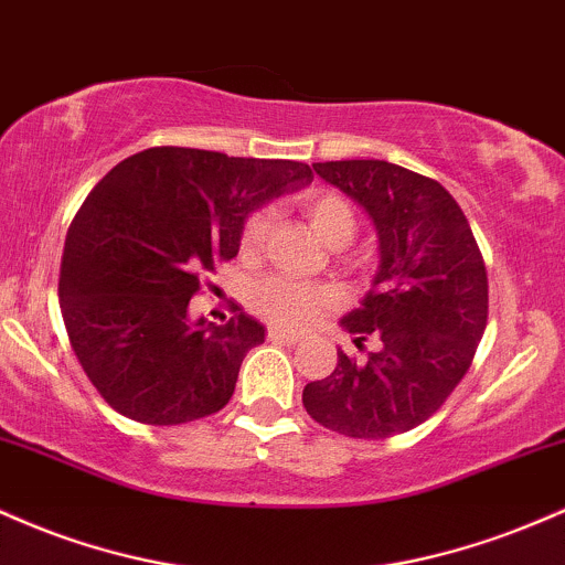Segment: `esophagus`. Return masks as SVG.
Returning a JSON list of instances; mask_svg holds the SVG:
<instances>
[{
	"label": "esophagus",
	"mask_w": 565,
	"mask_h": 565,
	"mask_svg": "<svg viewBox=\"0 0 565 565\" xmlns=\"http://www.w3.org/2000/svg\"><path fill=\"white\" fill-rule=\"evenodd\" d=\"M266 339L275 341V344H285V347H296V344H299V335H296V333H285V331H280V328H269V331H266Z\"/></svg>",
	"instance_id": "obj_1"
}]
</instances>
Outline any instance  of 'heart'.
<instances>
[{
    "label": "heart",
    "instance_id": "b5f03b06",
    "mask_svg": "<svg viewBox=\"0 0 565 565\" xmlns=\"http://www.w3.org/2000/svg\"><path fill=\"white\" fill-rule=\"evenodd\" d=\"M301 211L307 213L309 224L326 239L328 245L339 248L347 245L354 234V213L350 202L333 192H303L299 198ZM266 232H269V215L264 211L253 213L245 221L243 234H239V253L245 258L258 256L264 248ZM341 301L339 290L331 285L299 282L285 275H266L250 285L248 303L250 309L264 320L275 326L288 328V331H303L320 317L326 309H333Z\"/></svg>",
    "mask_w": 565,
    "mask_h": 565
}]
</instances>
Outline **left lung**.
<instances>
[{
    "instance_id": "1",
    "label": "left lung",
    "mask_w": 565,
    "mask_h": 565,
    "mask_svg": "<svg viewBox=\"0 0 565 565\" xmlns=\"http://www.w3.org/2000/svg\"><path fill=\"white\" fill-rule=\"evenodd\" d=\"M315 173L365 207L382 266L363 307L344 317L363 363L339 352L331 376L303 386L326 429L384 440L440 411L470 371L488 322V275L470 221L435 179L384 160L315 162Z\"/></svg>"
}]
</instances>
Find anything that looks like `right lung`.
Returning a JSON list of instances; mask_svg holds the SVG:
<instances>
[{
  "mask_svg": "<svg viewBox=\"0 0 565 565\" xmlns=\"http://www.w3.org/2000/svg\"><path fill=\"white\" fill-rule=\"evenodd\" d=\"M294 160L154 146L114 164L82 202L61 258L68 344L98 395L132 422L218 414L264 326L234 303L189 322L202 271L237 256L248 213L312 183Z\"/></svg>",
  "mask_w": 565,
  "mask_h": 565,
  "instance_id": "obj_1",
  "label": "right lung"
}]
</instances>
